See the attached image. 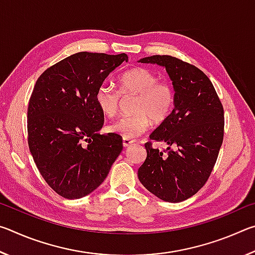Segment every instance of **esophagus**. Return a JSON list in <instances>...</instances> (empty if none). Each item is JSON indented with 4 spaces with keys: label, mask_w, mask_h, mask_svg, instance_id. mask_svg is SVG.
<instances>
[{
    "label": "esophagus",
    "mask_w": 255,
    "mask_h": 255,
    "mask_svg": "<svg viewBox=\"0 0 255 255\" xmlns=\"http://www.w3.org/2000/svg\"><path fill=\"white\" fill-rule=\"evenodd\" d=\"M133 143H135V140H132V139H128V138H124L123 139V145H124V147H129V146L130 145H132Z\"/></svg>",
    "instance_id": "esophagus-1"
}]
</instances>
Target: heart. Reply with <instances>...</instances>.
Segmentation results:
<instances>
[{
	"mask_svg": "<svg viewBox=\"0 0 255 255\" xmlns=\"http://www.w3.org/2000/svg\"><path fill=\"white\" fill-rule=\"evenodd\" d=\"M120 92L114 86L102 83L96 92V103L103 115L115 117L118 114L123 96H136L133 115L126 116L110 125L109 130L128 139H133L149 128L152 122L161 125L173 111L175 92L167 82L157 81L152 71L136 67L123 73L119 77Z\"/></svg>",
	"mask_w": 255,
	"mask_h": 255,
	"instance_id": "obj_1",
	"label": "heart"
}]
</instances>
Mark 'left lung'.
<instances>
[{
	"label": "left lung",
	"mask_w": 255,
	"mask_h": 255,
	"mask_svg": "<svg viewBox=\"0 0 255 255\" xmlns=\"http://www.w3.org/2000/svg\"><path fill=\"white\" fill-rule=\"evenodd\" d=\"M138 62L165 68L175 92L169 119L149 136L169 147L163 153L150 141L145 144L147 156L138 169V179L159 199L181 202L204 187L217 161L224 137L222 102L207 75L191 64L167 55Z\"/></svg>",
	"instance_id": "obj_1"
}]
</instances>
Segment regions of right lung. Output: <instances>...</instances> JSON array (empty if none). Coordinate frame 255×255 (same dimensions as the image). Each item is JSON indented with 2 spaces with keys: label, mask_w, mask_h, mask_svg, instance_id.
<instances>
[{
  "label": "right lung",
  "mask_w": 255,
  "mask_h": 255,
  "mask_svg": "<svg viewBox=\"0 0 255 255\" xmlns=\"http://www.w3.org/2000/svg\"><path fill=\"white\" fill-rule=\"evenodd\" d=\"M126 54L81 51L42 73L28 107V144L40 174L66 199L88 196L100 185L123 150V138L100 135L105 116L96 92Z\"/></svg>",
  "instance_id": "obj_1"
}]
</instances>
